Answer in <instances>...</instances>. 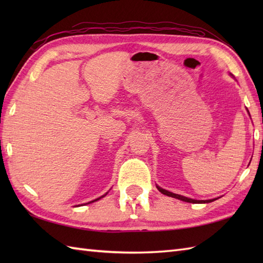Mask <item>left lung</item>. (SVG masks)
I'll list each match as a JSON object with an SVG mask.
<instances>
[{"mask_svg": "<svg viewBox=\"0 0 263 263\" xmlns=\"http://www.w3.org/2000/svg\"><path fill=\"white\" fill-rule=\"evenodd\" d=\"M231 76H233V74L231 73ZM248 113H249V110H248ZM249 115H250V113H249ZM156 187L158 189L159 192L167 195V197L175 198V199H178V200H181V201H185V202H190V203H209V202H212V201L217 200V198L216 199H209V200H195V199H191V198H186V197H184V195H181V194H176V193L170 192V191H167V190H165V189H161L158 185H156Z\"/></svg>", "mask_w": 263, "mask_h": 263, "instance_id": "8db88e82", "label": "left lung"}]
</instances>
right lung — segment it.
Masks as SVG:
<instances>
[{
  "label": "right lung",
  "mask_w": 263,
  "mask_h": 263,
  "mask_svg": "<svg viewBox=\"0 0 263 263\" xmlns=\"http://www.w3.org/2000/svg\"><path fill=\"white\" fill-rule=\"evenodd\" d=\"M107 193H108V192H106V193H105L104 195H102V197H99V198H97V199H95V200L90 201V202H87L86 204H88V203H91V202H95V201H98V200H100V199H102V198H104V197H105V195H106V194H107ZM81 205H83V204H81Z\"/></svg>",
  "instance_id": "add662e5"
}]
</instances>
